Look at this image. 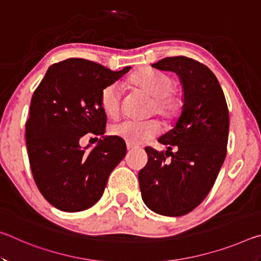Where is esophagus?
<instances>
[{
	"label": "esophagus",
	"instance_id": "esophagus-1",
	"mask_svg": "<svg viewBox=\"0 0 261 261\" xmlns=\"http://www.w3.org/2000/svg\"><path fill=\"white\" fill-rule=\"evenodd\" d=\"M126 148H127V151H132V149L136 148V146H135V145H132V144L126 143Z\"/></svg>",
	"mask_w": 261,
	"mask_h": 261
}]
</instances>
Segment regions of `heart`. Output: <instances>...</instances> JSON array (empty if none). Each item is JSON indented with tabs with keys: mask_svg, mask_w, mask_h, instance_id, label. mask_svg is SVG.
I'll list each match as a JSON object with an SVG mask.
<instances>
[{
	"mask_svg": "<svg viewBox=\"0 0 261 261\" xmlns=\"http://www.w3.org/2000/svg\"><path fill=\"white\" fill-rule=\"evenodd\" d=\"M127 84L152 98L148 114H155L163 121L174 122L182 113L184 98L175 90L174 79L152 69H139L131 73ZM100 106L106 115L115 118L121 113V91L116 85L106 86L100 94ZM109 132L132 145L144 144L155 138L160 132L156 120L143 122L122 121L110 125Z\"/></svg>",
	"mask_w": 261,
	"mask_h": 261,
	"instance_id": "1",
	"label": "heart"
}]
</instances>
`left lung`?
<instances>
[{
	"mask_svg": "<svg viewBox=\"0 0 261 261\" xmlns=\"http://www.w3.org/2000/svg\"><path fill=\"white\" fill-rule=\"evenodd\" d=\"M152 68L178 74L184 105L174 129L159 138V143L168 145L167 151L145 148L148 161L138 175L140 192L155 213L182 216L207 197L226 159L228 106L218 78L199 61L166 57Z\"/></svg>",
	"mask_w": 261,
	"mask_h": 261,
	"instance_id": "obj_1",
	"label": "left lung"
}]
</instances>
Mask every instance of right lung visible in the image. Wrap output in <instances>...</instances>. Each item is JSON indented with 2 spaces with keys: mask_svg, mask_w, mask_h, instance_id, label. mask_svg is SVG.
<instances>
[{
  "mask_svg": "<svg viewBox=\"0 0 261 261\" xmlns=\"http://www.w3.org/2000/svg\"><path fill=\"white\" fill-rule=\"evenodd\" d=\"M129 70L112 71L73 57L50 65L35 88L25 126L26 147L34 182L56 208L72 213L93 206L125 156V141L118 137H105L91 151L82 149L79 139L103 135L107 116L100 106L101 91Z\"/></svg>",
  "mask_w": 261,
  "mask_h": 261,
  "instance_id": "1",
  "label": "right lung"
}]
</instances>
